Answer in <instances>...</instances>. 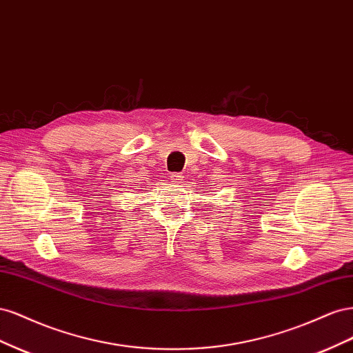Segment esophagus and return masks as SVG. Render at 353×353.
<instances>
[{
  "label": "esophagus",
  "instance_id": "esophagus-1",
  "mask_svg": "<svg viewBox=\"0 0 353 353\" xmlns=\"http://www.w3.org/2000/svg\"><path fill=\"white\" fill-rule=\"evenodd\" d=\"M183 175L181 174H176V172H174V174H170V181H172V183H181V181H183Z\"/></svg>",
  "mask_w": 353,
  "mask_h": 353
}]
</instances>
